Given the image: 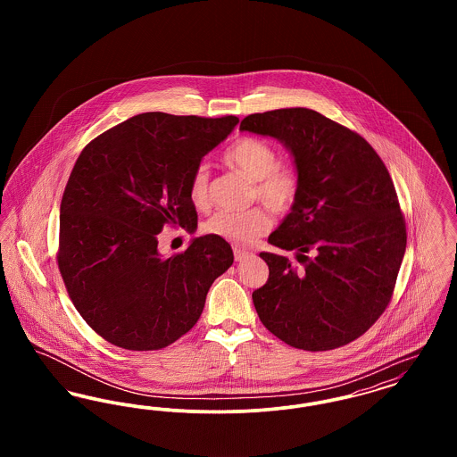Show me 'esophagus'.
Wrapping results in <instances>:
<instances>
[{
  "instance_id": "obj_1",
  "label": "esophagus",
  "mask_w": 457,
  "mask_h": 457,
  "mask_svg": "<svg viewBox=\"0 0 457 457\" xmlns=\"http://www.w3.org/2000/svg\"><path fill=\"white\" fill-rule=\"evenodd\" d=\"M233 252H235V261L237 262L245 261L250 255L248 250H243V248H238V246H235Z\"/></svg>"
}]
</instances>
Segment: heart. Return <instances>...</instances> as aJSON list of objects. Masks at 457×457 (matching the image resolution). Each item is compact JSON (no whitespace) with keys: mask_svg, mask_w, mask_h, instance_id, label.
<instances>
[{"mask_svg":"<svg viewBox=\"0 0 457 457\" xmlns=\"http://www.w3.org/2000/svg\"><path fill=\"white\" fill-rule=\"evenodd\" d=\"M222 159L253 181V196L272 212L283 214L295 205L300 194L298 171L279 162V154L269 142L257 137H241L222 153ZM188 196L196 209H205L211 202L209 171L204 164L196 166L190 176ZM270 226V214L263 207H253L245 212H218L207 220L204 231L235 245H252Z\"/></svg>","mask_w":457,"mask_h":457,"instance_id":"1","label":"heart"}]
</instances>
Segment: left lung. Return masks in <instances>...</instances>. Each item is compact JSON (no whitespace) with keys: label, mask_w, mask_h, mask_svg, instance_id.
Wrapping results in <instances>:
<instances>
[{"label":"left lung","mask_w":457,"mask_h":457,"mask_svg":"<svg viewBox=\"0 0 457 457\" xmlns=\"http://www.w3.org/2000/svg\"><path fill=\"white\" fill-rule=\"evenodd\" d=\"M239 130L281 140L300 176L269 243L295 250L302 267L262 252L269 279L252 295L262 324L293 348L349 345L387 308L406 252L391 174L361 135L313 109L248 114Z\"/></svg>","instance_id":"8db88e82"}]
</instances>
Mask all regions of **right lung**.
Listing matches in <instances>:
<instances>
[{
    "mask_svg": "<svg viewBox=\"0 0 457 457\" xmlns=\"http://www.w3.org/2000/svg\"><path fill=\"white\" fill-rule=\"evenodd\" d=\"M238 121L142 112L79 155L62 198L56 261L77 312L111 345H173L195 326L209 287L231 267L226 239L205 235L162 257L157 235L166 226L195 229L190 176Z\"/></svg>",
    "mask_w": 457,
    "mask_h": 457,
    "instance_id": "1",
    "label": "right lung"
}]
</instances>
